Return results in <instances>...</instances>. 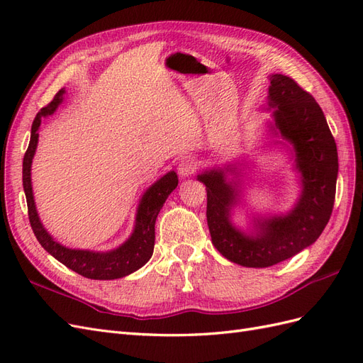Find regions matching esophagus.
Wrapping results in <instances>:
<instances>
[{"label": "esophagus", "mask_w": 363, "mask_h": 363, "mask_svg": "<svg viewBox=\"0 0 363 363\" xmlns=\"http://www.w3.org/2000/svg\"><path fill=\"white\" fill-rule=\"evenodd\" d=\"M196 169H199V162L194 156H184L179 163V174L182 177H189Z\"/></svg>", "instance_id": "1"}]
</instances>
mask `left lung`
<instances>
[{"instance_id":"1","label":"left lung","mask_w":363,"mask_h":363,"mask_svg":"<svg viewBox=\"0 0 363 363\" xmlns=\"http://www.w3.org/2000/svg\"><path fill=\"white\" fill-rule=\"evenodd\" d=\"M268 107L274 131L294 145L303 191L288 215L259 219L255 235H245L230 221L238 189L223 169L199 175L207 192V225L212 244L230 262L267 268L286 260L320 238L330 219L337 177V150L325 116L315 98L288 75L272 74Z\"/></svg>"}]
</instances>
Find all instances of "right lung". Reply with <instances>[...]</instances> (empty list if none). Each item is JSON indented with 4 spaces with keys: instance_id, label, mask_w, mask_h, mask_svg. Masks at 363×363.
<instances>
[{
    "instance_id": "right-lung-1",
    "label": "right lung",
    "mask_w": 363,
    "mask_h": 363,
    "mask_svg": "<svg viewBox=\"0 0 363 363\" xmlns=\"http://www.w3.org/2000/svg\"><path fill=\"white\" fill-rule=\"evenodd\" d=\"M65 91H59L52 101L40 108V112L36 115L31 125V136L30 144L26 151L24 162H23V184L27 199L28 207V219L39 244L45 248L52 257H56L65 267L75 271L86 279L94 280H115L125 277L128 274L142 268L152 256L155 250V225L156 219L160 212L163 203L167 201L168 195L177 188L179 179L174 171L163 175L150 189L144 194L138 207L136 215V225L133 233L125 240V242L112 251H89V250H71L60 245L51 238V235L43 228L39 215L36 212L35 199H33L31 189V162L33 156L36 152L38 138H39V125L43 116L52 115L57 106L63 100Z\"/></svg>"
}]
</instances>
